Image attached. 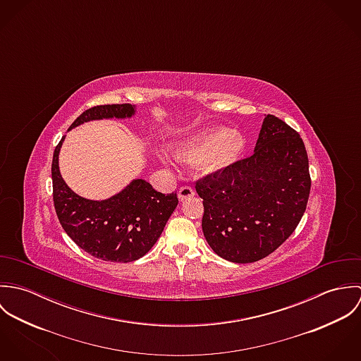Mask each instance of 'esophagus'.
I'll return each instance as SVG.
<instances>
[{"label":"esophagus","instance_id":"1","mask_svg":"<svg viewBox=\"0 0 361 361\" xmlns=\"http://www.w3.org/2000/svg\"><path fill=\"white\" fill-rule=\"evenodd\" d=\"M195 196V190L190 188V186H182L180 189H179V192H178V197H179V200H188V199H190V197H193Z\"/></svg>","mask_w":361,"mask_h":361}]
</instances>
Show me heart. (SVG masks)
<instances>
[{
	"mask_svg": "<svg viewBox=\"0 0 361 361\" xmlns=\"http://www.w3.org/2000/svg\"><path fill=\"white\" fill-rule=\"evenodd\" d=\"M245 150L242 135L231 132L228 128H216L197 135L176 154L180 159H207L209 169H222L233 164ZM166 162H171L164 155Z\"/></svg>",
	"mask_w": 361,
	"mask_h": 361,
	"instance_id": "obj_1",
	"label": "heart"
}]
</instances>
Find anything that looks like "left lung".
I'll list each match as a JSON object with an SVG mask.
<instances>
[{"label": "left lung", "instance_id": "8db88e82", "mask_svg": "<svg viewBox=\"0 0 361 361\" xmlns=\"http://www.w3.org/2000/svg\"><path fill=\"white\" fill-rule=\"evenodd\" d=\"M309 158L300 135L267 115L255 154L196 182L209 247L247 264L275 252L296 229L309 202Z\"/></svg>", "mask_w": 361, "mask_h": 361}]
</instances>
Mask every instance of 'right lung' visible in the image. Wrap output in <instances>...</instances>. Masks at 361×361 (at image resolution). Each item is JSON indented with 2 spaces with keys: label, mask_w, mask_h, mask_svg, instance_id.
<instances>
[{
  "label": "right lung",
  "mask_w": 361,
  "mask_h": 361,
  "mask_svg": "<svg viewBox=\"0 0 361 361\" xmlns=\"http://www.w3.org/2000/svg\"><path fill=\"white\" fill-rule=\"evenodd\" d=\"M132 104H106L86 109L69 130L89 121L130 118ZM65 136L52 157V197L59 224L86 253L111 262H130L143 257L161 236L178 206L176 193L162 195L145 179H133L122 192L105 200L76 195L61 176L58 157Z\"/></svg>",
  "instance_id": "add662e5"
}]
</instances>
